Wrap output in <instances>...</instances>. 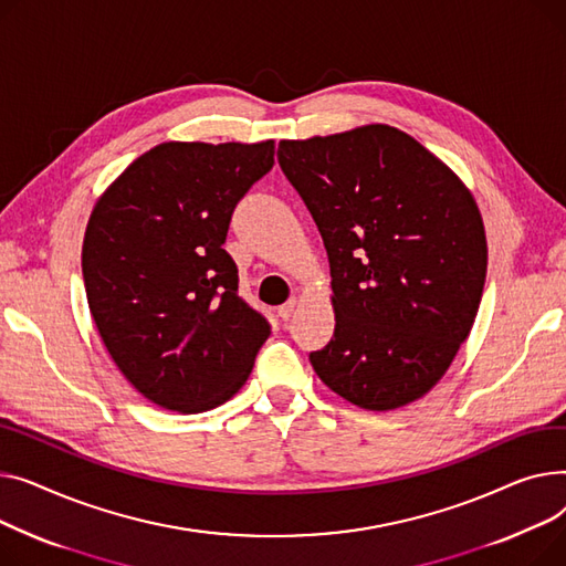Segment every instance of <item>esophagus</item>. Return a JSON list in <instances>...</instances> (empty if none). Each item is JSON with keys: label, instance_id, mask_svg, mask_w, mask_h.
<instances>
[{"label": "esophagus", "instance_id": "esophagus-1", "mask_svg": "<svg viewBox=\"0 0 566 566\" xmlns=\"http://www.w3.org/2000/svg\"><path fill=\"white\" fill-rule=\"evenodd\" d=\"M294 311H296V302L292 298V302H287V304H283V306L279 308V317H281L283 322H287V319L294 315Z\"/></svg>", "mask_w": 566, "mask_h": 566}]
</instances>
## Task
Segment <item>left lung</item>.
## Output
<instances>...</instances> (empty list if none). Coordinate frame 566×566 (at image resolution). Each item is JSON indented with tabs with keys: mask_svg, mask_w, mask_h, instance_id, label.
<instances>
[{
	"mask_svg": "<svg viewBox=\"0 0 566 566\" xmlns=\"http://www.w3.org/2000/svg\"><path fill=\"white\" fill-rule=\"evenodd\" d=\"M279 164L331 268L336 328L311 352L313 370L360 409L418 400L480 308L486 238L473 193L407 132L379 123L281 142Z\"/></svg>",
	"mask_w": 566,
	"mask_h": 566,
	"instance_id": "8db88e82",
	"label": "left lung"
}]
</instances>
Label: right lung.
<instances>
[{"instance_id":"obj_1","label":"right lung","mask_w":566,"mask_h":566,"mask_svg":"<svg viewBox=\"0 0 566 566\" xmlns=\"http://www.w3.org/2000/svg\"><path fill=\"white\" fill-rule=\"evenodd\" d=\"M274 166V142L159 144L95 203L82 247L88 308L125 379L201 413L251 375L272 326L238 294L230 217Z\"/></svg>"}]
</instances>
